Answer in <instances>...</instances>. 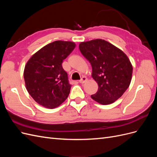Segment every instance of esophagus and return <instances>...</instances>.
Returning a JSON list of instances; mask_svg holds the SVG:
<instances>
[{
  "label": "esophagus",
  "mask_w": 157,
  "mask_h": 157,
  "mask_svg": "<svg viewBox=\"0 0 157 157\" xmlns=\"http://www.w3.org/2000/svg\"><path fill=\"white\" fill-rule=\"evenodd\" d=\"M87 80H88V78L86 77H82L79 80V82L81 83V84H83L84 82H86L87 81Z\"/></svg>",
  "instance_id": "34e87169"
}]
</instances>
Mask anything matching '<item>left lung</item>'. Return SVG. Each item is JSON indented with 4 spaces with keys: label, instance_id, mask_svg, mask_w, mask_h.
<instances>
[{
    "label": "left lung",
    "instance_id": "1",
    "mask_svg": "<svg viewBox=\"0 0 157 157\" xmlns=\"http://www.w3.org/2000/svg\"><path fill=\"white\" fill-rule=\"evenodd\" d=\"M79 49L91 64L92 76L98 84V92L91 98L102 105L115 102L129 87L132 80L133 68L127 56L102 39L81 42Z\"/></svg>",
    "mask_w": 157,
    "mask_h": 157
}]
</instances>
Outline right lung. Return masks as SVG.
<instances>
[{
	"label": "right lung",
	"instance_id": "right-lung-1",
	"mask_svg": "<svg viewBox=\"0 0 157 157\" xmlns=\"http://www.w3.org/2000/svg\"><path fill=\"white\" fill-rule=\"evenodd\" d=\"M75 46L70 41H54L36 52L27 61L23 73L25 86L40 105L54 109L67 98L71 85L62 63Z\"/></svg>",
	"mask_w": 157,
	"mask_h": 157
}]
</instances>
